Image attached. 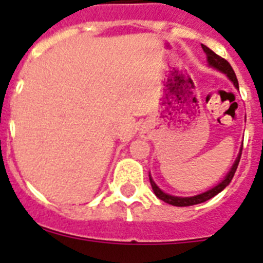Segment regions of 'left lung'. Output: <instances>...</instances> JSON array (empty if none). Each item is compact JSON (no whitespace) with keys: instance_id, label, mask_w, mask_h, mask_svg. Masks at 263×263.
I'll return each mask as SVG.
<instances>
[{"instance_id":"obj_1","label":"left lung","mask_w":263,"mask_h":263,"mask_svg":"<svg viewBox=\"0 0 263 263\" xmlns=\"http://www.w3.org/2000/svg\"><path fill=\"white\" fill-rule=\"evenodd\" d=\"M201 48H203V51L205 52V55H206V62H208V66L212 67V68H215V69H217V71L222 72V73H225V75L229 78V80L233 83L234 87L238 89V81H237L236 73H234V71H233V68H232L231 64H229V63H228L225 59H222L221 57H218L217 53L213 52V51L211 50V48L206 47V46L201 45ZM241 152H242V146H241L240 153H238V155H237L236 160H234V163L232 164L231 170L228 171L227 175L224 176V179H222L221 182L218 183V184H216L215 187L210 188L208 191L201 192V194H199V195H195V196H188V197L174 196V195L166 194V192L162 191V190H160V188L155 184V182L153 180L152 175H148V178H150V184H152V187H153V191H154L155 196H157L158 199L163 200L164 203L171 204V205H175V206H188V205H195V204L204 203V201L210 200V199H212L213 196H216L217 194H220V192H221L222 190L227 187V185H229L231 180L233 179L234 173H236L237 166H238V163H240Z\"/></svg>"}]
</instances>
